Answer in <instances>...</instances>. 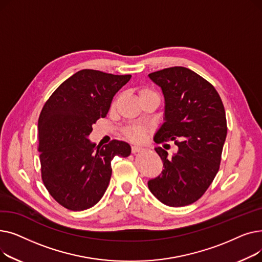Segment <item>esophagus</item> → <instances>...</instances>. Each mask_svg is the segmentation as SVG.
<instances>
[{"label":"esophagus","instance_id":"obj_1","mask_svg":"<svg viewBox=\"0 0 262 262\" xmlns=\"http://www.w3.org/2000/svg\"><path fill=\"white\" fill-rule=\"evenodd\" d=\"M141 150H142V147H140V146H138V145L132 146V153H133V154L139 153V152H141Z\"/></svg>","mask_w":262,"mask_h":262}]
</instances>
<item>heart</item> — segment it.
I'll use <instances>...</instances> for the list:
<instances>
[{"instance_id": "b5f03b06", "label": "heart", "mask_w": 262, "mask_h": 262, "mask_svg": "<svg viewBox=\"0 0 262 262\" xmlns=\"http://www.w3.org/2000/svg\"><path fill=\"white\" fill-rule=\"evenodd\" d=\"M138 93H139V98H142V96L147 95V94H156L153 90H150L148 88H141ZM125 134H126V137L130 141L141 142L144 139L145 129L141 126H130L126 129Z\"/></svg>"}]
</instances>
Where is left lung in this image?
Wrapping results in <instances>:
<instances>
[{"instance_id":"obj_1","label":"left lung","mask_w":262,"mask_h":262,"mask_svg":"<svg viewBox=\"0 0 262 262\" xmlns=\"http://www.w3.org/2000/svg\"><path fill=\"white\" fill-rule=\"evenodd\" d=\"M148 76L161 88L166 104L155 142L174 141L178 152L169 158L166 149L155 148L164 169L147 186L164 205L182 207L203 196L220 169L227 135L224 105L210 82L188 68Z\"/></svg>"}]
</instances>
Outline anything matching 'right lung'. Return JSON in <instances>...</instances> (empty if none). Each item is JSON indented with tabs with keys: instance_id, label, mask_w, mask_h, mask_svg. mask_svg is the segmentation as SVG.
Here are the masks:
<instances>
[{
	"instance_id": "right-lung-1",
	"label": "right lung",
	"mask_w": 262,
	"mask_h": 262,
	"mask_svg": "<svg viewBox=\"0 0 262 262\" xmlns=\"http://www.w3.org/2000/svg\"><path fill=\"white\" fill-rule=\"evenodd\" d=\"M132 75L85 69L66 79L41 110L38 120L41 177L52 198L64 208H91L104 195L115 156L128 157V143L113 140L95 146L88 136L108 114L115 94Z\"/></svg>"
}]
</instances>
